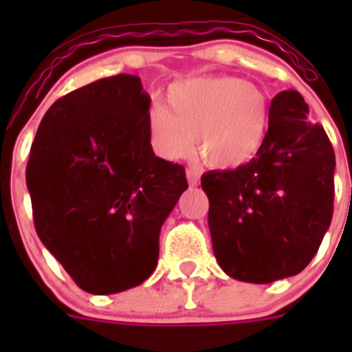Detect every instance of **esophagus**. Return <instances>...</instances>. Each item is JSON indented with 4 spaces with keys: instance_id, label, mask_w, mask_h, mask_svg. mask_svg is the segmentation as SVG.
I'll return each mask as SVG.
<instances>
[{
    "instance_id": "1",
    "label": "esophagus",
    "mask_w": 352,
    "mask_h": 352,
    "mask_svg": "<svg viewBox=\"0 0 352 352\" xmlns=\"http://www.w3.org/2000/svg\"><path fill=\"white\" fill-rule=\"evenodd\" d=\"M199 178H201V170H199L197 167H188V169H186V179H188V183H190L192 186L197 185Z\"/></svg>"
}]
</instances>
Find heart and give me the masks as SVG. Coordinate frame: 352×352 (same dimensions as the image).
I'll return each instance as SVG.
<instances>
[{
	"mask_svg": "<svg viewBox=\"0 0 352 352\" xmlns=\"http://www.w3.org/2000/svg\"><path fill=\"white\" fill-rule=\"evenodd\" d=\"M167 104L169 111L149 109L148 132L155 151L169 160L190 153L195 138L208 166L239 167L256 157L268 133V96L239 77L182 80L169 88Z\"/></svg>",
	"mask_w": 352,
	"mask_h": 352,
	"instance_id": "b5f03b06",
	"label": "heart"
}]
</instances>
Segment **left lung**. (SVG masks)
<instances>
[{
    "mask_svg": "<svg viewBox=\"0 0 352 352\" xmlns=\"http://www.w3.org/2000/svg\"><path fill=\"white\" fill-rule=\"evenodd\" d=\"M307 114L300 93L280 91L256 158L201 178L214 257L236 280L270 284L298 275L331 223L335 151Z\"/></svg>",
    "mask_w": 352,
    "mask_h": 352,
    "instance_id": "left-lung-1",
    "label": "left lung"
}]
</instances>
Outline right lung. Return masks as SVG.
Here are the masks:
<instances>
[{
    "instance_id": "add662e5",
    "label": "right lung",
    "mask_w": 352,
    "mask_h": 352,
    "mask_svg": "<svg viewBox=\"0 0 352 352\" xmlns=\"http://www.w3.org/2000/svg\"><path fill=\"white\" fill-rule=\"evenodd\" d=\"M138 76L105 77L61 96L40 121L26 185L38 238L82 291L142 284L185 167L155 157Z\"/></svg>"
}]
</instances>
